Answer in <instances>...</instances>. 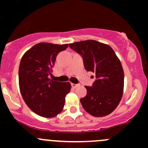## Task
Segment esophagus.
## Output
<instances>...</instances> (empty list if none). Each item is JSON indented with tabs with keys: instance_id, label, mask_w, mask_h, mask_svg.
Masks as SVG:
<instances>
[{
	"instance_id": "34e87169",
	"label": "esophagus",
	"mask_w": 148,
	"mask_h": 148,
	"mask_svg": "<svg viewBox=\"0 0 148 148\" xmlns=\"http://www.w3.org/2000/svg\"><path fill=\"white\" fill-rule=\"evenodd\" d=\"M71 86H72V88H77V87H79V85H78V84H74V83H71Z\"/></svg>"
}]
</instances>
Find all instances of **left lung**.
<instances>
[{"instance_id":"1","label":"left lung","mask_w":148,"mask_h":148,"mask_svg":"<svg viewBox=\"0 0 148 148\" xmlns=\"http://www.w3.org/2000/svg\"><path fill=\"white\" fill-rule=\"evenodd\" d=\"M82 56L85 69L94 73L93 87L85 86L87 95L80 99L87 112L103 117L112 112L119 104L124 88V72L121 60L112 48L95 40L69 44Z\"/></svg>"}]
</instances>
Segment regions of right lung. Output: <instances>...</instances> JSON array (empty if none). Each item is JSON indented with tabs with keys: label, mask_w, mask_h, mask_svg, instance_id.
I'll return each mask as SVG.
<instances>
[{
	"label": "right lung",
	"mask_w": 148,
	"mask_h": 148,
	"mask_svg": "<svg viewBox=\"0 0 148 148\" xmlns=\"http://www.w3.org/2000/svg\"><path fill=\"white\" fill-rule=\"evenodd\" d=\"M69 45L38 43L23 55L19 67L20 90L27 107L44 118H53L61 112L65 97L71 83L54 81L52 72L55 59Z\"/></svg>",
	"instance_id": "add662e5"
}]
</instances>
